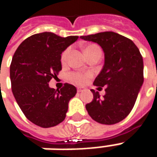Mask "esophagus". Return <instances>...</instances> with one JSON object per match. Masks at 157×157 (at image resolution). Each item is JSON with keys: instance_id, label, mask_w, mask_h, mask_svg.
<instances>
[{"instance_id": "esophagus-1", "label": "esophagus", "mask_w": 157, "mask_h": 157, "mask_svg": "<svg viewBox=\"0 0 157 157\" xmlns=\"http://www.w3.org/2000/svg\"><path fill=\"white\" fill-rule=\"evenodd\" d=\"M83 91H85V88L84 87H77V92H82Z\"/></svg>"}]
</instances>
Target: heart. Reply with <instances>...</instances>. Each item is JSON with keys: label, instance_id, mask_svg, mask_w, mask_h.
I'll return each instance as SVG.
<instances>
[{"label": "heart", "instance_id": "1", "mask_svg": "<svg viewBox=\"0 0 157 157\" xmlns=\"http://www.w3.org/2000/svg\"><path fill=\"white\" fill-rule=\"evenodd\" d=\"M98 46L96 44H90L87 45V46H86L85 48H84V50H85V54L86 53H88L89 51H91L92 49H94V48H98ZM69 51H70V49L69 48H66L65 51L62 53L61 55V62L62 63H64L66 60V59H67V56H68ZM92 76V74L91 73H81V72H72L69 75V78H70V81L72 82H74L75 84H80V85H82V84H85L86 82L88 81V79L90 78Z\"/></svg>", "mask_w": 157, "mask_h": 157}]
</instances>
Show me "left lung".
<instances>
[{"instance_id":"8db88e82","label":"left lung","mask_w":157,"mask_h":157,"mask_svg":"<svg viewBox=\"0 0 157 157\" xmlns=\"http://www.w3.org/2000/svg\"><path fill=\"white\" fill-rule=\"evenodd\" d=\"M81 39L98 44L104 51L105 63L93 84L105 86L100 97L93 89V100L86 105L91 118L102 124H114L131 112L144 82L143 59L131 39L113 32L82 36Z\"/></svg>"}]
</instances>
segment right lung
Returning a JSON list of instances; mask_svg holds the SVG:
<instances>
[{"label":"right lung","instance_id":"1","mask_svg":"<svg viewBox=\"0 0 157 157\" xmlns=\"http://www.w3.org/2000/svg\"><path fill=\"white\" fill-rule=\"evenodd\" d=\"M78 38L36 33L26 39L14 53L10 65L12 93L26 118L39 127H54L64 121L69 101L76 94L75 86L65 83L55 90L48 86V82L61 71L62 52Z\"/></svg>","mask_w":157,"mask_h":157}]
</instances>
